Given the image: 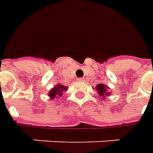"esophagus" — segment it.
Listing matches in <instances>:
<instances>
[{
	"instance_id": "obj_1",
	"label": "esophagus",
	"mask_w": 153,
	"mask_h": 153,
	"mask_svg": "<svg viewBox=\"0 0 153 153\" xmlns=\"http://www.w3.org/2000/svg\"><path fill=\"white\" fill-rule=\"evenodd\" d=\"M78 80H79V82H83V79H82V78H79V79H78Z\"/></svg>"
}]
</instances>
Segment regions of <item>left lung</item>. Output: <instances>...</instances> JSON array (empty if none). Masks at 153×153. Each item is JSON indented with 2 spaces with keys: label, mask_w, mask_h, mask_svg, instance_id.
<instances>
[{
  "label": "left lung",
  "mask_w": 153,
  "mask_h": 153,
  "mask_svg": "<svg viewBox=\"0 0 153 153\" xmlns=\"http://www.w3.org/2000/svg\"><path fill=\"white\" fill-rule=\"evenodd\" d=\"M107 87V86H106ZM97 92L99 93V95L102 97V98L104 97V95H109L111 93H106V88L105 87V85L102 83V84H98L97 86Z\"/></svg>",
  "instance_id": "8db88e82"
}]
</instances>
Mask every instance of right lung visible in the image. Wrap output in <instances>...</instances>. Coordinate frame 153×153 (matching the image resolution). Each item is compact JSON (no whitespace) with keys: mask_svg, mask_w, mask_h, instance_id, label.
<instances>
[{"mask_svg":"<svg viewBox=\"0 0 153 153\" xmlns=\"http://www.w3.org/2000/svg\"><path fill=\"white\" fill-rule=\"evenodd\" d=\"M65 90H67L66 87H64L63 85L58 84V85H56L55 88H53L51 90L48 95H49L51 98L53 99L56 97H61Z\"/></svg>","mask_w":153,"mask_h":153,"instance_id":"obj_1","label":"right lung"}]
</instances>
